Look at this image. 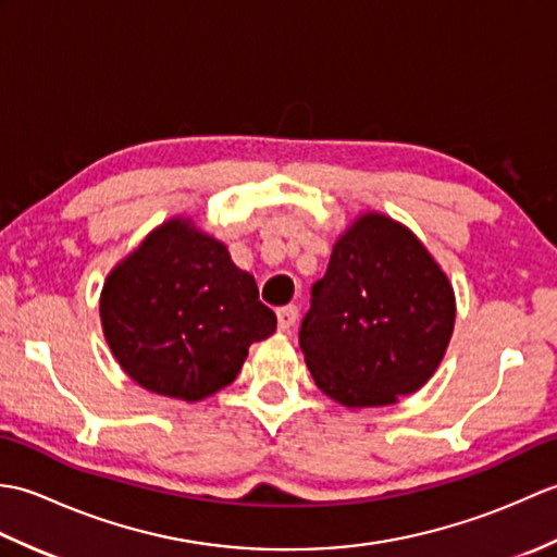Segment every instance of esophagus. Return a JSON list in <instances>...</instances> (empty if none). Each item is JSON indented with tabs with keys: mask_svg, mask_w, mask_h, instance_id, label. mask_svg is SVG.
I'll return each mask as SVG.
<instances>
[{
	"mask_svg": "<svg viewBox=\"0 0 557 557\" xmlns=\"http://www.w3.org/2000/svg\"><path fill=\"white\" fill-rule=\"evenodd\" d=\"M297 318H299L297 306H282V309H277V325L282 333H289L294 323H297Z\"/></svg>",
	"mask_w": 557,
	"mask_h": 557,
	"instance_id": "1",
	"label": "esophagus"
}]
</instances>
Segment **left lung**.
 I'll list each match as a JSON object with an SVG mask.
<instances>
[{
    "instance_id": "8db88e82",
    "label": "left lung",
    "mask_w": 557,
    "mask_h": 557,
    "mask_svg": "<svg viewBox=\"0 0 557 557\" xmlns=\"http://www.w3.org/2000/svg\"><path fill=\"white\" fill-rule=\"evenodd\" d=\"M453 327V285L417 234L363 212L311 287L299 347L327 397L351 409L387 407L429 383Z\"/></svg>"
}]
</instances>
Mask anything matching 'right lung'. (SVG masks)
Listing matches in <instances>:
<instances>
[{
	"instance_id": "obj_1",
	"label": "right lung",
	"mask_w": 557,
	"mask_h": 557,
	"mask_svg": "<svg viewBox=\"0 0 557 557\" xmlns=\"http://www.w3.org/2000/svg\"><path fill=\"white\" fill-rule=\"evenodd\" d=\"M100 321L132 381L184 401L230 385L248 347L277 327L253 275L188 218L162 222L110 272Z\"/></svg>"
}]
</instances>
